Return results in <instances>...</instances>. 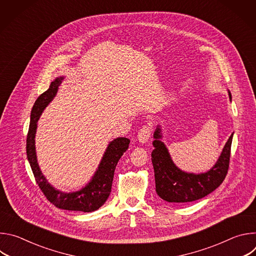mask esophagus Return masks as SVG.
Masks as SVG:
<instances>
[{"label":"esophagus","instance_id":"34e87169","mask_svg":"<svg viewBox=\"0 0 256 256\" xmlns=\"http://www.w3.org/2000/svg\"><path fill=\"white\" fill-rule=\"evenodd\" d=\"M151 134H152V124L149 122L148 124L142 126V128L138 130V140L140 142H146L149 140Z\"/></svg>","mask_w":256,"mask_h":256}]
</instances>
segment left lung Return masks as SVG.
<instances>
[{
    "mask_svg": "<svg viewBox=\"0 0 256 256\" xmlns=\"http://www.w3.org/2000/svg\"><path fill=\"white\" fill-rule=\"evenodd\" d=\"M229 96L231 98L230 92ZM161 136V130L157 128L154 134L153 146L155 149L152 152V163L156 192L162 200L169 202H190L204 198L222 184L229 169L233 134L227 140L214 166L202 174L186 173L177 168L165 144L160 140Z\"/></svg>",
    "mask_w": 256,
    "mask_h": 256,
    "instance_id": "1",
    "label": "left lung"
}]
</instances>
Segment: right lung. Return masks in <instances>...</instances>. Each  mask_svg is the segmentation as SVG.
<instances>
[{
	"label": "right lung",
	"instance_id": "right-lung-1",
	"mask_svg": "<svg viewBox=\"0 0 256 256\" xmlns=\"http://www.w3.org/2000/svg\"><path fill=\"white\" fill-rule=\"evenodd\" d=\"M62 77L56 78L52 82L50 88L36 99L30 116V124L26 140L27 159L31 166L36 184L44 192V196L56 208L68 210L79 212H94L98 210L108 198L112 192V180L114 170L118 160L128 150L130 140L126 138H118L108 144L106 152L101 160V163L88 186L76 192L64 194L54 190L44 176L42 175L35 153V132L38 128V122L44 109L56 96Z\"/></svg>",
	"mask_w": 256,
	"mask_h": 256
}]
</instances>
